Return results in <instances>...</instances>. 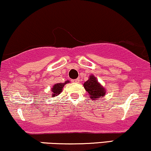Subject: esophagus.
Masks as SVG:
<instances>
[{
  "mask_svg": "<svg viewBox=\"0 0 151 151\" xmlns=\"http://www.w3.org/2000/svg\"><path fill=\"white\" fill-rule=\"evenodd\" d=\"M72 82L75 83H80V79L79 78H76L75 80H72Z\"/></svg>",
  "mask_w": 151,
  "mask_h": 151,
  "instance_id": "1",
  "label": "esophagus"
}]
</instances>
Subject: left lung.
Segmentation results:
<instances>
[{
	"label": "left lung",
	"mask_w": 151,
	"mask_h": 151,
	"mask_svg": "<svg viewBox=\"0 0 151 151\" xmlns=\"http://www.w3.org/2000/svg\"><path fill=\"white\" fill-rule=\"evenodd\" d=\"M85 89L90 95V98L93 100H97L105 95V90L102 86L97 82L96 78L90 76V78L83 84Z\"/></svg>",
	"instance_id": "left-lung-1"
}]
</instances>
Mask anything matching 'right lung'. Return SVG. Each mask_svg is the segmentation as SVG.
Listing matches in <instances>:
<instances>
[{
  "instance_id": "1",
  "label": "right lung",
  "mask_w": 151,
  "mask_h": 151,
  "mask_svg": "<svg viewBox=\"0 0 151 151\" xmlns=\"http://www.w3.org/2000/svg\"><path fill=\"white\" fill-rule=\"evenodd\" d=\"M67 83H69V81H67L63 83H56V84H55L54 87L52 88V89H51V91H52L53 93V95H52L53 96L59 95V94L61 93L63 86H64Z\"/></svg>"
}]
</instances>
